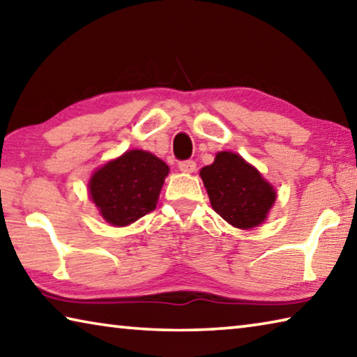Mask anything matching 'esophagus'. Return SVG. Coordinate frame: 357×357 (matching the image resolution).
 <instances>
[{"label":"esophagus","mask_w":357,"mask_h":357,"mask_svg":"<svg viewBox=\"0 0 357 357\" xmlns=\"http://www.w3.org/2000/svg\"><path fill=\"white\" fill-rule=\"evenodd\" d=\"M178 169L182 172H186V174H191L196 171V161L192 160H186V161H180L178 162Z\"/></svg>","instance_id":"obj_1"}]
</instances>
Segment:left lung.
Returning a JSON list of instances; mask_svg holds the SVG:
<instances>
[{
    "mask_svg": "<svg viewBox=\"0 0 357 357\" xmlns=\"http://www.w3.org/2000/svg\"><path fill=\"white\" fill-rule=\"evenodd\" d=\"M211 207L236 229H252L266 220L276 191L238 153L220 152L201 169Z\"/></svg>",
    "mask_w": 357,
    "mask_h": 357,
    "instance_id": "8db88e82",
    "label": "left lung"
}]
</instances>
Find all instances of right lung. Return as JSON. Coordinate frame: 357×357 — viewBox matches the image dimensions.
Masks as SVG:
<instances>
[{"mask_svg":"<svg viewBox=\"0 0 357 357\" xmlns=\"http://www.w3.org/2000/svg\"><path fill=\"white\" fill-rule=\"evenodd\" d=\"M169 166L146 150H128L97 169L89 192L100 215L111 226L123 227L156 208Z\"/></svg>","mask_w":357,"mask_h":357,"instance_id":"add662e5","label":"right lung"}]
</instances>
